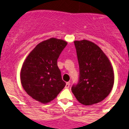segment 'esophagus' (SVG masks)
<instances>
[{"label":"esophagus","instance_id":"obj_1","mask_svg":"<svg viewBox=\"0 0 129 129\" xmlns=\"http://www.w3.org/2000/svg\"><path fill=\"white\" fill-rule=\"evenodd\" d=\"M70 82H67L66 83V89H68V88H70Z\"/></svg>","mask_w":129,"mask_h":129}]
</instances>
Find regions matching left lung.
<instances>
[{
  "instance_id": "left-lung-1",
  "label": "left lung",
  "mask_w": 129,
  "mask_h": 129,
  "mask_svg": "<svg viewBox=\"0 0 129 129\" xmlns=\"http://www.w3.org/2000/svg\"><path fill=\"white\" fill-rule=\"evenodd\" d=\"M79 66V80L72 91L80 103L92 105L102 101L111 91L114 72L111 61L95 43L74 41Z\"/></svg>"
}]
</instances>
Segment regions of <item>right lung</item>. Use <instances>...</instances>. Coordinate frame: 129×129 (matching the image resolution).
<instances>
[{
  "mask_svg": "<svg viewBox=\"0 0 129 129\" xmlns=\"http://www.w3.org/2000/svg\"><path fill=\"white\" fill-rule=\"evenodd\" d=\"M68 43L52 38L39 43L23 63L20 81L28 95L42 103L54 100L66 83L61 79L57 60Z\"/></svg>",
  "mask_w": 129,
  "mask_h": 129,
  "instance_id": "1",
  "label": "right lung"
}]
</instances>
